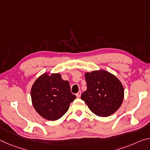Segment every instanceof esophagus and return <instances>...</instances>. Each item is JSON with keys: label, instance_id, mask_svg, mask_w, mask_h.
I'll use <instances>...</instances> for the list:
<instances>
[{"label": "esophagus", "instance_id": "obj_1", "mask_svg": "<svg viewBox=\"0 0 150 150\" xmlns=\"http://www.w3.org/2000/svg\"><path fill=\"white\" fill-rule=\"evenodd\" d=\"M81 95V91H79V92L76 94V96H77V98H79Z\"/></svg>", "mask_w": 150, "mask_h": 150}]
</instances>
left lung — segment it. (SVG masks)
Returning <instances> with one entry per match:
<instances>
[{
  "instance_id": "1",
  "label": "left lung",
  "mask_w": 150,
  "mask_h": 150,
  "mask_svg": "<svg viewBox=\"0 0 150 150\" xmlns=\"http://www.w3.org/2000/svg\"><path fill=\"white\" fill-rule=\"evenodd\" d=\"M87 88L81 94L91 112L106 117L120 107L124 99V88L118 79L105 70L93 71L85 74Z\"/></svg>"
}]
</instances>
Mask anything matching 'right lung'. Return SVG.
Returning a JSON list of instances; mask_svg holds the SVG:
<instances>
[{"label": "right lung", "mask_w": 150, "mask_h": 150, "mask_svg": "<svg viewBox=\"0 0 150 150\" xmlns=\"http://www.w3.org/2000/svg\"><path fill=\"white\" fill-rule=\"evenodd\" d=\"M32 105L39 115L48 120H56L67 112L76 96L69 83L59 73H45L35 81L31 88Z\"/></svg>", "instance_id": "1"}]
</instances>
